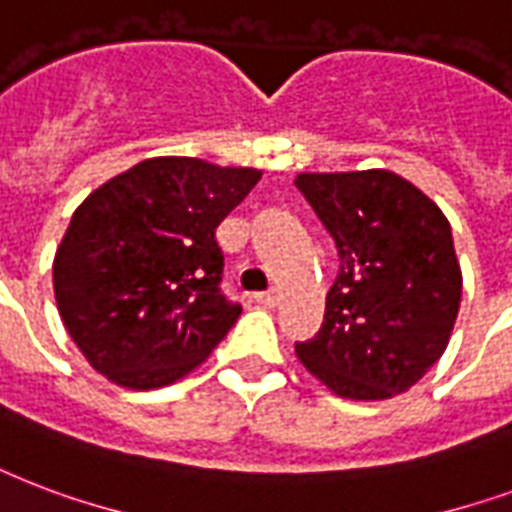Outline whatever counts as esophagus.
Instances as JSON below:
<instances>
[{"label": "esophagus", "mask_w": 512, "mask_h": 512, "mask_svg": "<svg viewBox=\"0 0 512 512\" xmlns=\"http://www.w3.org/2000/svg\"><path fill=\"white\" fill-rule=\"evenodd\" d=\"M279 298H282V295H279V290H268V292H260V295H255L252 300L265 308H273V306H279Z\"/></svg>", "instance_id": "34e87169"}]
</instances>
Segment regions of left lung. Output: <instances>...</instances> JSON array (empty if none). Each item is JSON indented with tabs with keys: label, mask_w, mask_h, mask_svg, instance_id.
Listing matches in <instances>:
<instances>
[{
	"label": "left lung",
	"mask_w": 512,
	"mask_h": 512,
	"mask_svg": "<svg viewBox=\"0 0 512 512\" xmlns=\"http://www.w3.org/2000/svg\"><path fill=\"white\" fill-rule=\"evenodd\" d=\"M295 187L341 257L325 322L295 343L298 360L346 400L408 392L443 357L462 303L446 214L386 169L298 174Z\"/></svg>",
	"instance_id": "1"
}]
</instances>
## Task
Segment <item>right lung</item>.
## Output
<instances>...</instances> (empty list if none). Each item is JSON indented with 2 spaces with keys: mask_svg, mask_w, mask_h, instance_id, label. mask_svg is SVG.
Returning a JSON list of instances; mask_svg holds the SVG:
<instances>
[{
  "mask_svg": "<svg viewBox=\"0 0 512 512\" xmlns=\"http://www.w3.org/2000/svg\"><path fill=\"white\" fill-rule=\"evenodd\" d=\"M263 171L147 158L96 187L53 260L58 314L93 370L158 389L212 354L241 314L220 292L214 230Z\"/></svg>",
  "mask_w": 512,
  "mask_h": 512,
  "instance_id": "obj_1",
  "label": "right lung"
}]
</instances>
